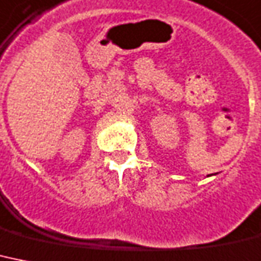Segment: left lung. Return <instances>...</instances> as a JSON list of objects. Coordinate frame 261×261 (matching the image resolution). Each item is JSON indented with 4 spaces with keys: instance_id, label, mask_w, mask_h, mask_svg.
<instances>
[{
    "instance_id": "8db88e82",
    "label": "left lung",
    "mask_w": 261,
    "mask_h": 261,
    "mask_svg": "<svg viewBox=\"0 0 261 261\" xmlns=\"http://www.w3.org/2000/svg\"><path fill=\"white\" fill-rule=\"evenodd\" d=\"M207 177H209V175H207Z\"/></svg>"
}]
</instances>
